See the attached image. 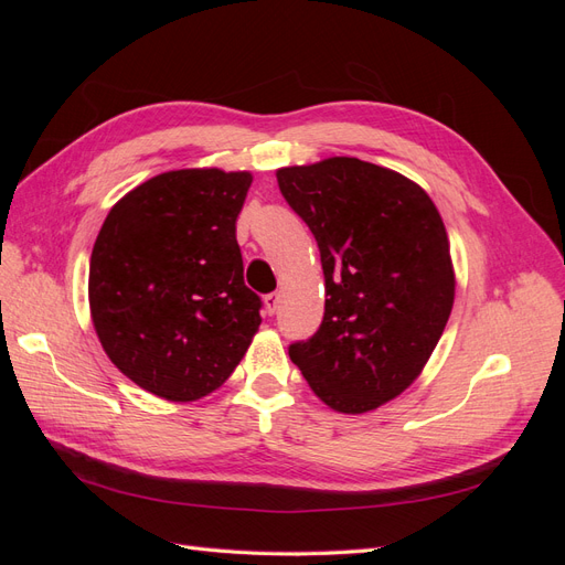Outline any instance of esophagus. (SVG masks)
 <instances>
[{
    "mask_svg": "<svg viewBox=\"0 0 565 565\" xmlns=\"http://www.w3.org/2000/svg\"><path fill=\"white\" fill-rule=\"evenodd\" d=\"M264 306H266V313L273 316L278 309H280V295L278 292H270L264 297Z\"/></svg>",
    "mask_w": 565,
    "mask_h": 565,
    "instance_id": "obj_1",
    "label": "esophagus"
}]
</instances>
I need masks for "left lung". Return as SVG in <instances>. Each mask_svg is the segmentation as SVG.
Listing matches in <instances>:
<instances>
[{"mask_svg":"<svg viewBox=\"0 0 565 565\" xmlns=\"http://www.w3.org/2000/svg\"><path fill=\"white\" fill-rule=\"evenodd\" d=\"M276 177L316 237L328 297L318 332L289 358L324 405L370 413L419 377L446 330L455 301L446 226L422 185L358 158Z\"/></svg>","mask_w":565,"mask_h":565,"instance_id":"left-lung-1","label":"left lung"}]
</instances>
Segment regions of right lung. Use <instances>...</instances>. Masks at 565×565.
<instances>
[{"mask_svg": "<svg viewBox=\"0 0 565 565\" xmlns=\"http://www.w3.org/2000/svg\"><path fill=\"white\" fill-rule=\"evenodd\" d=\"M249 172L177 169L113 204L92 249L89 309L113 365L188 403L224 384L262 324L235 221Z\"/></svg>", "mask_w": 565, "mask_h": 565, "instance_id": "add662e5", "label": "right lung"}]
</instances>
